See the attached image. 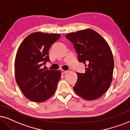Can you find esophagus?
<instances>
[{
	"label": "esophagus",
	"mask_w": 130,
	"mask_h": 130,
	"mask_svg": "<svg viewBox=\"0 0 130 130\" xmlns=\"http://www.w3.org/2000/svg\"><path fill=\"white\" fill-rule=\"evenodd\" d=\"M61 72H62V74H66L67 72H68V71H65V70H61Z\"/></svg>",
	"instance_id": "esophagus-1"
}]
</instances>
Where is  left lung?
Returning <instances> with one entry per match:
<instances>
[{
	"label": "left lung",
	"instance_id": "1",
	"mask_svg": "<svg viewBox=\"0 0 130 130\" xmlns=\"http://www.w3.org/2000/svg\"><path fill=\"white\" fill-rule=\"evenodd\" d=\"M65 37L73 44L78 60L85 64V73H77L78 79L73 89L86 100H94L109 89L113 79L114 60L107 42L91 29L68 34Z\"/></svg>",
	"mask_w": 130,
	"mask_h": 130
}]
</instances>
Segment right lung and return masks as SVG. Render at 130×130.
Returning <instances> with one entry per match:
<instances>
[{
  "label": "right lung",
  "instance_id": "1",
  "mask_svg": "<svg viewBox=\"0 0 130 130\" xmlns=\"http://www.w3.org/2000/svg\"><path fill=\"white\" fill-rule=\"evenodd\" d=\"M60 37L58 34L32 33L23 41L15 59V77L26 98L42 103L54 95L61 77L59 70H47L42 65L50 61L48 51Z\"/></svg>",
  "mask_w": 130,
  "mask_h": 130
}]
</instances>
